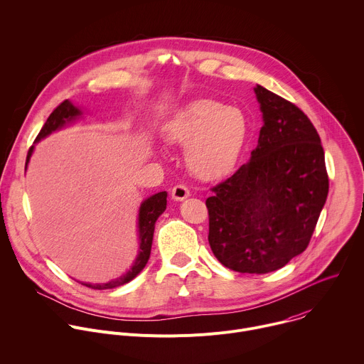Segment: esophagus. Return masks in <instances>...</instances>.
I'll list each match as a JSON object with an SVG mask.
<instances>
[{"mask_svg": "<svg viewBox=\"0 0 364 364\" xmlns=\"http://www.w3.org/2000/svg\"><path fill=\"white\" fill-rule=\"evenodd\" d=\"M171 197L174 201H183L187 197H190V190L184 184H177L171 190Z\"/></svg>", "mask_w": 364, "mask_h": 364, "instance_id": "obj_1", "label": "esophagus"}]
</instances>
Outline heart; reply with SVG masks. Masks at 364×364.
Instances as JSON below:
<instances>
[{
    "instance_id": "b5f03b06",
    "label": "heart",
    "mask_w": 364,
    "mask_h": 364,
    "mask_svg": "<svg viewBox=\"0 0 364 364\" xmlns=\"http://www.w3.org/2000/svg\"><path fill=\"white\" fill-rule=\"evenodd\" d=\"M163 133L167 141L186 147V166L194 177L214 181L234 170L247 141L249 124L241 109L197 98L173 112Z\"/></svg>"
}]
</instances>
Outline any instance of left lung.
I'll list each match as a JSON object with an SVG mask.
<instances>
[{
    "label": "left lung",
    "instance_id": "left-lung-1",
    "mask_svg": "<svg viewBox=\"0 0 364 364\" xmlns=\"http://www.w3.org/2000/svg\"><path fill=\"white\" fill-rule=\"evenodd\" d=\"M255 94L263 114L259 144L247 164L211 190L205 205L217 260L238 273L266 274L309 246L328 178L307 115L259 84Z\"/></svg>",
    "mask_w": 364,
    "mask_h": 364
}]
</instances>
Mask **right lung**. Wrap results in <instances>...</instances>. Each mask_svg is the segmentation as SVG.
Listing matches in <instances>:
<instances>
[{
	"label": "right lung",
	"mask_w": 364,
	"mask_h": 364,
	"mask_svg": "<svg viewBox=\"0 0 364 364\" xmlns=\"http://www.w3.org/2000/svg\"><path fill=\"white\" fill-rule=\"evenodd\" d=\"M82 117H84V111L78 105L73 104L70 100H65L50 114V117L46 121L44 127L41 129L40 134L36 139V143H40L43 139L48 137L51 133L64 129L65 126L74 123V121H77ZM34 149L36 147L33 146L28 151L27 161H26V171H27L30 159L34 153ZM166 207H167V191L156 193V194L147 197L140 204L139 217H137L139 250H137V256H136L132 267L124 274H121L119 277L112 279L107 283H85V282H80V283L82 286L90 287V289L105 290V289H114V287H118V286H123V284L132 282L134 277H137L140 274V272L146 267V264L150 259L153 235H154V225H156L157 218L164 213Z\"/></svg>",
	"instance_id": "1"
}]
</instances>
